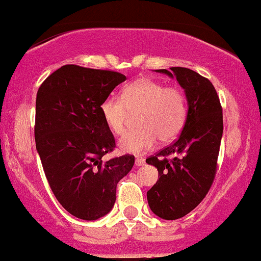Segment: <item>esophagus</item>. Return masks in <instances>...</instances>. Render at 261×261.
<instances>
[{"label":"esophagus","mask_w":261,"mask_h":261,"mask_svg":"<svg viewBox=\"0 0 261 261\" xmlns=\"http://www.w3.org/2000/svg\"><path fill=\"white\" fill-rule=\"evenodd\" d=\"M143 164H144V159H142V157H136L135 165L136 166H142Z\"/></svg>","instance_id":"34e87169"}]
</instances>
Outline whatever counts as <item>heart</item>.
<instances>
[{"label": "heart", "mask_w": 261, "mask_h": 261, "mask_svg": "<svg viewBox=\"0 0 261 261\" xmlns=\"http://www.w3.org/2000/svg\"><path fill=\"white\" fill-rule=\"evenodd\" d=\"M99 111L113 134L125 129L128 112L138 115L139 128L128 130L118 141L122 152L141 155L155 147L157 140L170 142L177 138L187 118V100L180 89L165 87L152 79H141L123 89L121 99L106 97Z\"/></svg>", "instance_id": "heart-1"}]
</instances>
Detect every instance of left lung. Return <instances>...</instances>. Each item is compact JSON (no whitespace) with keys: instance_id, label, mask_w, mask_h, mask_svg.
Returning <instances> with one entry per match:
<instances>
[{"instance_id":"obj_1","label":"left lung","mask_w":261,"mask_h":261,"mask_svg":"<svg viewBox=\"0 0 261 261\" xmlns=\"http://www.w3.org/2000/svg\"><path fill=\"white\" fill-rule=\"evenodd\" d=\"M170 69L155 71L176 79L184 89L189 108L186 122L177 141L146 162L157 168L160 177L147 192L149 207L161 219L171 221L193 211L211 189L223 134V115L211 81L189 68Z\"/></svg>"}]
</instances>
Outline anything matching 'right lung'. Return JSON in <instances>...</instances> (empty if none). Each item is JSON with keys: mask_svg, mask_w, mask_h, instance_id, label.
<instances>
[{"mask_svg": "<svg viewBox=\"0 0 261 261\" xmlns=\"http://www.w3.org/2000/svg\"><path fill=\"white\" fill-rule=\"evenodd\" d=\"M123 81L120 72L67 65L37 93L34 139L45 176L61 206L81 220L112 211L118 182L134 165L132 155L102 161L115 141L99 106Z\"/></svg>", "mask_w": 261, "mask_h": 261, "instance_id": "add662e5", "label": "right lung"}]
</instances>
